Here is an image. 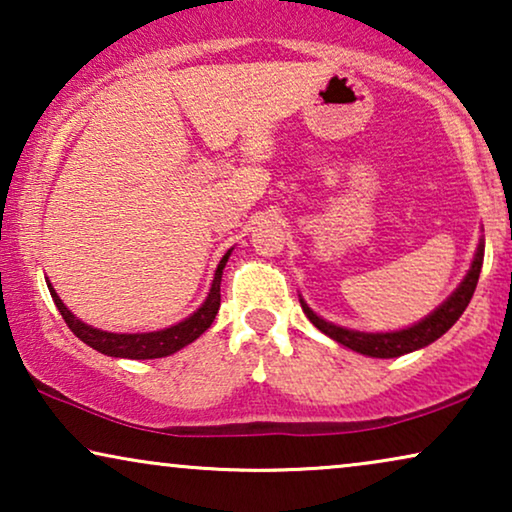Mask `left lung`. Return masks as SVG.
Listing matches in <instances>:
<instances>
[{"label": "left lung", "mask_w": 512, "mask_h": 512, "mask_svg": "<svg viewBox=\"0 0 512 512\" xmlns=\"http://www.w3.org/2000/svg\"><path fill=\"white\" fill-rule=\"evenodd\" d=\"M482 258H485V244L480 242L478 254H475V258H473L471 270H468V275L464 282H461L459 289L454 291L436 312L419 321V324L405 328V331H394V333L347 331V328L328 324V321L317 317V314H314L310 307L303 303V300H300V305H303V312L307 314V319H310L321 333H326L328 338L340 342V345L354 349V352H359V354L375 356V359H394V356H403L408 352H415V349L431 345L433 340H438L440 335L450 331V328L454 326V321L464 314L468 303H471L475 286H478Z\"/></svg>", "instance_id": "1"}]
</instances>
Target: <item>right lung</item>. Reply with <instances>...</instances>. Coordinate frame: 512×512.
I'll use <instances>...</instances> for the list:
<instances>
[{
  "mask_svg": "<svg viewBox=\"0 0 512 512\" xmlns=\"http://www.w3.org/2000/svg\"><path fill=\"white\" fill-rule=\"evenodd\" d=\"M230 251L221 258L219 268H216L212 289H209V296L198 312H193L191 317L181 321L177 326L165 328V331H153V333H107L100 331V328H93L83 324L81 319H76L72 312L67 310L65 303H62L58 293L53 291V286L48 284V291H51L53 303L58 307L65 324L72 328L76 338L86 342L88 347L97 349V352L107 356H118V359H160V356H170L179 352L181 347L191 345L193 340H198L202 333L212 326L221 307V275L223 268H226Z\"/></svg>",
  "mask_w": 512,
  "mask_h": 512,
  "instance_id": "1",
  "label": "right lung"
}]
</instances>
